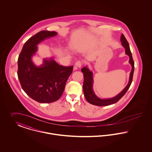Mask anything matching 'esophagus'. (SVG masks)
Returning <instances> with one entry per match:
<instances>
[{
	"label": "esophagus",
	"instance_id": "esophagus-1",
	"mask_svg": "<svg viewBox=\"0 0 152 152\" xmlns=\"http://www.w3.org/2000/svg\"><path fill=\"white\" fill-rule=\"evenodd\" d=\"M76 67H78V68H80L82 67V62L80 61H78L76 62L75 65Z\"/></svg>",
	"mask_w": 152,
	"mask_h": 152
}]
</instances>
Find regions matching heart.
<instances>
[{
	"instance_id": "heart-1",
	"label": "heart",
	"mask_w": 152,
	"mask_h": 152,
	"mask_svg": "<svg viewBox=\"0 0 152 152\" xmlns=\"http://www.w3.org/2000/svg\"><path fill=\"white\" fill-rule=\"evenodd\" d=\"M66 52H67V51H66Z\"/></svg>"
}]
</instances>
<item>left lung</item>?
Masks as SVG:
<instances>
[{
  "mask_svg": "<svg viewBox=\"0 0 152 152\" xmlns=\"http://www.w3.org/2000/svg\"><path fill=\"white\" fill-rule=\"evenodd\" d=\"M120 40L121 42H122V46L125 49V54L129 57V63L130 64L132 67V70L129 75L128 83L126 85V86L115 97L109 99H101L96 94L93 90L94 79L93 72L88 68L87 65L84 66L81 70L82 72L83 73L84 76V82L83 85V88L84 97L87 101L93 105L97 106H107L117 102L126 93V91H128L131 84L132 83L133 75L134 72V62L132 58V53L130 50L129 44L127 40L126 39L125 37L122 34L121 36Z\"/></svg>",
  "mask_w": 152,
  "mask_h": 152,
  "instance_id": "1",
  "label": "left lung"
}]
</instances>
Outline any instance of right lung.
<instances>
[{
  "label": "right lung",
  "mask_w": 152,
  "mask_h": 152,
  "mask_svg": "<svg viewBox=\"0 0 152 152\" xmlns=\"http://www.w3.org/2000/svg\"><path fill=\"white\" fill-rule=\"evenodd\" d=\"M57 34L55 31H41L34 35L24 44L18 58L17 75L21 87L38 102L51 103L59 100L73 71V66L60 65L52 57L44 58L39 66L33 61L37 45Z\"/></svg>",
  "instance_id": "obj_1"
}]
</instances>
